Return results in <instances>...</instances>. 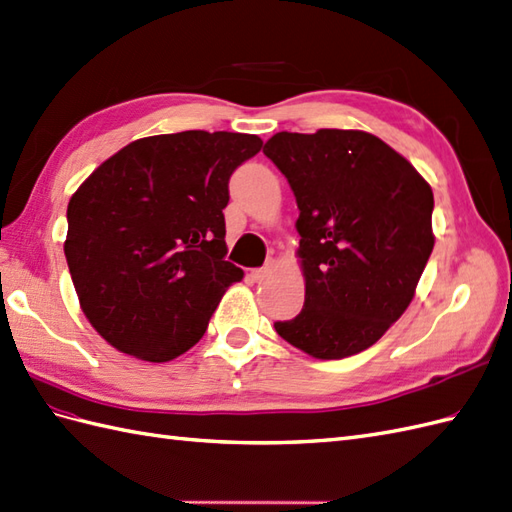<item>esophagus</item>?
Instances as JSON below:
<instances>
[{"instance_id": "obj_1", "label": "esophagus", "mask_w": 512, "mask_h": 512, "mask_svg": "<svg viewBox=\"0 0 512 512\" xmlns=\"http://www.w3.org/2000/svg\"><path fill=\"white\" fill-rule=\"evenodd\" d=\"M267 273H269V267H258V269H252V273H249V276H252V280H263Z\"/></svg>"}]
</instances>
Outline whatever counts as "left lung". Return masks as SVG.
Instances as JSON below:
<instances>
[{
    "label": "left lung",
    "instance_id": "8db88e82",
    "mask_svg": "<svg viewBox=\"0 0 512 512\" xmlns=\"http://www.w3.org/2000/svg\"><path fill=\"white\" fill-rule=\"evenodd\" d=\"M299 208L304 308L276 332L339 360L367 350L404 315L434 247L430 184L378 136L278 132L265 143Z\"/></svg>",
    "mask_w": 512,
    "mask_h": 512
}]
</instances>
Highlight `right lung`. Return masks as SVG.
Masks as SVG:
<instances>
[{"mask_svg":"<svg viewBox=\"0 0 512 512\" xmlns=\"http://www.w3.org/2000/svg\"><path fill=\"white\" fill-rule=\"evenodd\" d=\"M256 134L189 130L126 145L67 206L65 256L82 313L119 352L167 363L202 339L243 269L226 260L228 182Z\"/></svg>","mask_w":512,"mask_h":512,"instance_id":"right-lung-1","label":"right lung"}]
</instances>
